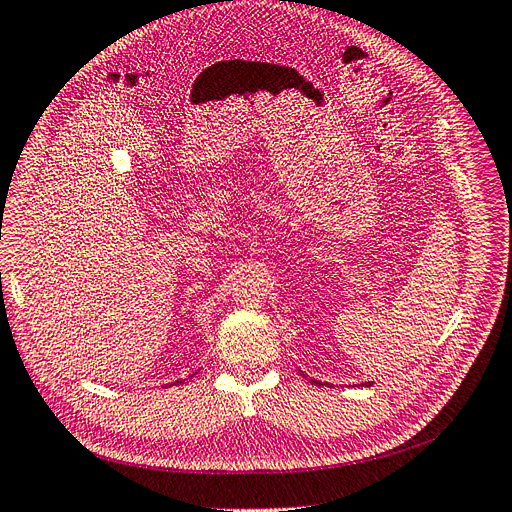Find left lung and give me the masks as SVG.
Listing matches in <instances>:
<instances>
[{
    "mask_svg": "<svg viewBox=\"0 0 512 512\" xmlns=\"http://www.w3.org/2000/svg\"><path fill=\"white\" fill-rule=\"evenodd\" d=\"M314 384H318V382H314ZM367 386H371V384H369V382H367Z\"/></svg>",
    "mask_w": 512,
    "mask_h": 512,
    "instance_id": "left-lung-1",
    "label": "left lung"
}]
</instances>
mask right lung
<instances>
[{"label": "right lung", "mask_w": 512, "mask_h": 512, "mask_svg": "<svg viewBox=\"0 0 512 512\" xmlns=\"http://www.w3.org/2000/svg\"><path fill=\"white\" fill-rule=\"evenodd\" d=\"M181 382H183V380H181ZM181 382H177V384H181Z\"/></svg>", "instance_id": "1"}]
</instances>
